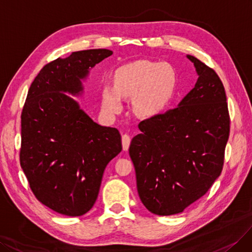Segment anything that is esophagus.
<instances>
[{
    "label": "esophagus",
    "instance_id": "34e87169",
    "mask_svg": "<svg viewBox=\"0 0 252 252\" xmlns=\"http://www.w3.org/2000/svg\"><path fill=\"white\" fill-rule=\"evenodd\" d=\"M129 143H131V137L127 134L123 135V148L124 151H127L128 147H129Z\"/></svg>",
    "mask_w": 252,
    "mask_h": 252
}]
</instances>
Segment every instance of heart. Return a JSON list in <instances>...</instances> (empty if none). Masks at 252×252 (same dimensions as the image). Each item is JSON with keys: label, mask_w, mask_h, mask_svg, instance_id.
<instances>
[{"label": "heart", "mask_w": 252, "mask_h": 252, "mask_svg": "<svg viewBox=\"0 0 252 252\" xmlns=\"http://www.w3.org/2000/svg\"><path fill=\"white\" fill-rule=\"evenodd\" d=\"M175 80L172 67L164 63L139 61L126 64L115 72V87L102 88V109L108 115H115L123 109L121 96L132 95V107L137 115H156L172 97Z\"/></svg>", "instance_id": "obj_1"}]
</instances>
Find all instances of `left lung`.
Segmentation results:
<instances>
[{"label":"left lung","mask_w":252,"mask_h":252,"mask_svg":"<svg viewBox=\"0 0 252 252\" xmlns=\"http://www.w3.org/2000/svg\"><path fill=\"white\" fill-rule=\"evenodd\" d=\"M198 80L178 107L142 120L128 153L137 190L152 214H180L207 192L224 164L230 119L214 69L191 55Z\"/></svg>","instance_id":"1"}]
</instances>
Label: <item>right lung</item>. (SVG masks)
<instances>
[{
	"label": "right lung",
	"mask_w": 252,
	"mask_h": 252,
	"mask_svg": "<svg viewBox=\"0 0 252 252\" xmlns=\"http://www.w3.org/2000/svg\"><path fill=\"white\" fill-rule=\"evenodd\" d=\"M108 49H90L47 63L32 82L21 115L20 162L36 199L54 212L83 216L98 196L109 162L123 150L117 128L96 124L74 96Z\"/></svg>",
	"instance_id": "obj_1"
}]
</instances>
